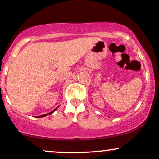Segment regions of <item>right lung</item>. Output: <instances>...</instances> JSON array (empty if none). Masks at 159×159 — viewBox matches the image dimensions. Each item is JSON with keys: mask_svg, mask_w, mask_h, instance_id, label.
Returning <instances> with one entry per match:
<instances>
[{"mask_svg": "<svg viewBox=\"0 0 159 159\" xmlns=\"http://www.w3.org/2000/svg\"><path fill=\"white\" fill-rule=\"evenodd\" d=\"M57 109V108H56ZM56 109H55V110H56ZM55 110H54L53 111H52L51 112H49V115H50V114H52V112H54V111H55ZM46 116H47V114H44V115H41V116H37L38 118H43V117H45Z\"/></svg>", "mask_w": 159, "mask_h": 159, "instance_id": "right-lung-1", "label": "right lung"}]
</instances>
